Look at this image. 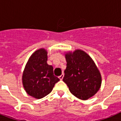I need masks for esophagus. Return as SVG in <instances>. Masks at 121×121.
I'll return each instance as SVG.
<instances>
[{"label": "esophagus", "mask_w": 121, "mask_h": 121, "mask_svg": "<svg viewBox=\"0 0 121 121\" xmlns=\"http://www.w3.org/2000/svg\"><path fill=\"white\" fill-rule=\"evenodd\" d=\"M63 77H64V75L63 74H62V75H61L60 77H59V78L61 80H63Z\"/></svg>", "instance_id": "1"}]
</instances>
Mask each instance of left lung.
<instances>
[{
	"instance_id": "8db88e82",
	"label": "left lung",
	"mask_w": 121,
	"mask_h": 121,
	"mask_svg": "<svg viewBox=\"0 0 121 121\" xmlns=\"http://www.w3.org/2000/svg\"><path fill=\"white\" fill-rule=\"evenodd\" d=\"M65 58L67 63L63 81L76 97L88 99L101 86L99 70L92 58L81 49L66 53Z\"/></svg>"
}]
</instances>
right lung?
I'll list each match as a JSON object with an SVG mask.
<instances>
[{"mask_svg": "<svg viewBox=\"0 0 121 121\" xmlns=\"http://www.w3.org/2000/svg\"><path fill=\"white\" fill-rule=\"evenodd\" d=\"M47 51L41 48L33 53L22 73V84L27 94L39 99L52 91L60 80L53 73V67L47 63Z\"/></svg>", "mask_w": 121, "mask_h": 121, "instance_id": "obj_1", "label": "right lung"}]
</instances>
